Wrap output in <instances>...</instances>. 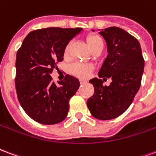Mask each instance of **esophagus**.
<instances>
[{
    "mask_svg": "<svg viewBox=\"0 0 156 156\" xmlns=\"http://www.w3.org/2000/svg\"><path fill=\"white\" fill-rule=\"evenodd\" d=\"M80 82L81 85H85V84L87 83V80H80Z\"/></svg>",
    "mask_w": 156,
    "mask_h": 156,
    "instance_id": "esophagus-1",
    "label": "esophagus"
}]
</instances>
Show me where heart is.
<instances>
[{
  "instance_id": "1",
  "label": "heart",
  "mask_w": 156,
  "mask_h": 156,
  "mask_svg": "<svg viewBox=\"0 0 156 156\" xmlns=\"http://www.w3.org/2000/svg\"><path fill=\"white\" fill-rule=\"evenodd\" d=\"M86 41L87 44L89 45V47L90 48L91 51L95 50L97 48H103V40L101 38V36H97V35H89L86 37ZM70 43H68L66 47L64 49V55H67L69 54V51H70ZM93 66L90 64H82V63H73L72 65H70V72L74 76L79 77V78H88L90 75Z\"/></svg>"
}]
</instances>
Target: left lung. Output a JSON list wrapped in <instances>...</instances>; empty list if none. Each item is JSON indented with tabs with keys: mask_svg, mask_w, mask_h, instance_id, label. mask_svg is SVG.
I'll return each instance as SVG.
<instances>
[{
	"mask_svg": "<svg viewBox=\"0 0 156 156\" xmlns=\"http://www.w3.org/2000/svg\"><path fill=\"white\" fill-rule=\"evenodd\" d=\"M100 34L107 44L108 55L99 71L100 78L89 81L95 91L87 107L95 118L108 120L120 116L131 105L141 84L145 61L138 40L123 29L108 27ZM107 78L112 82L105 86L103 80Z\"/></svg>",
	"mask_w": 156,
	"mask_h": 156,
	"instance_id": "8db88e82",
	"label": "left lung"
}]
</instances>
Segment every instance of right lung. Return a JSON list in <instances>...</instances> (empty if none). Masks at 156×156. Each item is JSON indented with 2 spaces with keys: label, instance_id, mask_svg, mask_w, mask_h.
I'll return each instance as SVG.
<instances>
[{
  "label": "right lung",
  "instance_id": "add662e5",
  "mask_svg": "<svg viewBox=\"0 0 156 156\" xmlns=\"http://www.w3.org/2000/svg\"><path fill=\"white\" fill-rule=\"evenodd\" d=\"M81 28L50 27L30 31L16 53L15 86L25 112L36 122L55 125L66 118L79 80L66 75L56 86L51 74L63 61L64 49Z\"/></svg>",
  "mask_w": 156,
  "mask_h": 156
}]
</instances>
